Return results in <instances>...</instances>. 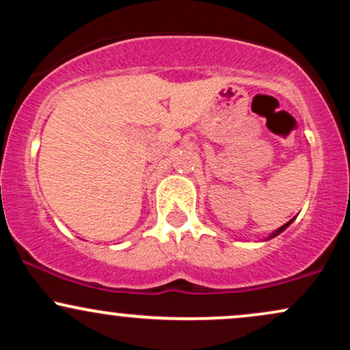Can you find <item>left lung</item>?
Listing matches in <instances>:
<instances>
[{
	"mask_svg": "<svg viewBox=\"0 0 350 350\" xmlns=\"http://www.w3.org/2000/svg\"><path fill=\"white\" fill-rule=\"evenodd\" d=\"M291 222H293V220H290V222H286V224H284V226H283V227H280V228H278V230H276V232H275V234H273V235H271V239H273V237H276V235H278V234H281V232H283V230H284V228H286L288 226H290V224H291Z\"/></svg>",
	"mask_w": 350,
	"mask_h": 350,
	"instance_id": "obj_1",
	"label": "left lung"
}]
</instances>
